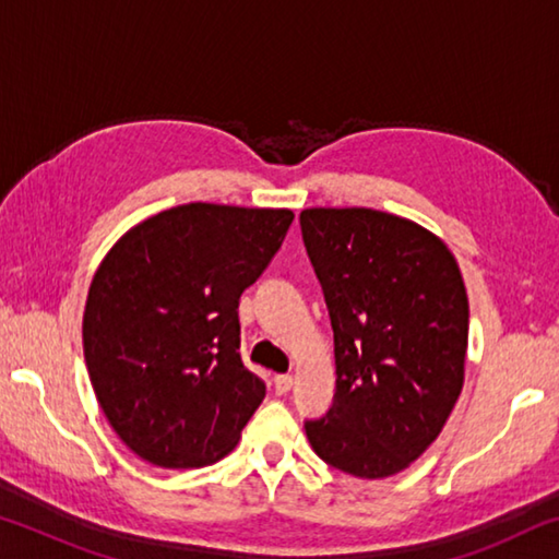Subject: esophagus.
I'll list each match as a JSON object with an SVG mask.
<instances>
[{
  "mask_svg": "<svg viewBox=\"0 0 559 559\" xmlns=\"http://www.w3.org/2000/svg\"><path fill=\"white\" fill-rule=\"evenodd\" d=\"M273 386H276V394H288L293 390V377L290 374H276V380H273Z\"/></svg>",
  "mask_w": 559,
  "mask_h": 559,
  "instance_id": "1",
  "label": "esophagus"
}]
</instances>
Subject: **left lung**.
<instances>
[{"instance_id":"1","label":"left lung","mask_w":559,"mask_h":559,"mask_svg":"<svg viewBox=\"0 0 559 559\" xmlns=\"http://www.w3.org/2000/svg\"><path fill=\"white\" fill-rule=\"evenodd\" d=\"M335 335V400L313 451L357 478L402 473L439 437L466 372L468 296L437 234L367 206L300 212Z\"/></svg>"}]
</instances>
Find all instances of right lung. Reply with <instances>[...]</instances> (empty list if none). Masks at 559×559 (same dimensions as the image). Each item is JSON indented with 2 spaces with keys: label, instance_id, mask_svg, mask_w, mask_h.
Returning a JSON list of instances; mask_svg holds the SVG:
<instances>
[{
  "label": "right lung",
  "instance_id": "add662e5",
  "mask_svg": "<svg viewBox=\"0 0 559 559\" xmlns=\"http://www.w3.org/2000/svg\"><path fill=\"white\" fill-rule=\"evenodd\" d=\"M290 210L192 202L132 226L93 273L83 355L110 427L159 468L236 449L266 384L239 355V298L269 266Z\"/></svg>",
  "mask_w": 559,
  "mask_h": 559
}]
</instances>
